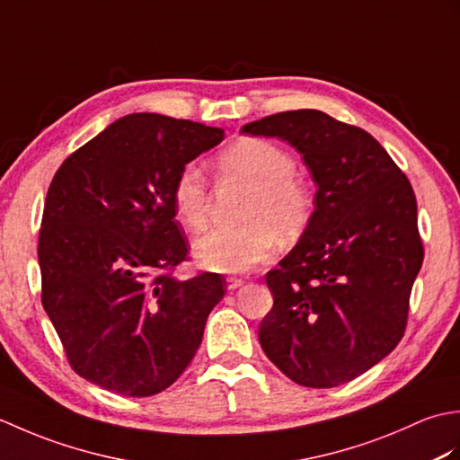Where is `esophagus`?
<instances>
[{
  "label": "esophagus",
  "instance_id": "1",
  "mask_svg": "<svg viewBox=\"0 0 460 460\" xmlns=\"http://www.w3.org/2000/svg\"><path fill=\"white\" fill-rule=\"evenodd\" d=\"M243 285H245V280H243V279H239V277H227V288L229 290H235V288H239Z\"/></svg>",
  "mask_w": 460,
  "mask_h": 460
}]
</instances>
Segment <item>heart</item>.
Segmentation results:
<instances>
[{
	"label": "heart",
	"instance_id": "obj_1",
	"mask_svg": "<svg viewBox=\"0 0 460 460\" xmlns=\"http://www.w3.org/2000/svg\"><path fill=\"white\" fill-rule=\"evenodd\" d=\"M223 180L251 188L243 201L237 227L211 229L193 245L201 267L219 272H245L265 262L277 247V235L296 239L312 217L314 195L296 175V158L285 146L262 138H247L225 150L217 160ZM178 221L190 231L208 223V183L199 165L180 170L172 188Z\"/></svg>",
	"mask_w": 460,
	"mask_h": 460
}]
</instances>
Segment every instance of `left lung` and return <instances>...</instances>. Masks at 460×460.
Masks as SVG:
<instances>
[{
  "label": "left lung",
  "mask_w": 460,
  "mask_h": 460,
  "mask_svg": "<svg viewBox=\"0 0 460 460\" xmlns=\"http://www.w3.org/2000/svg\"><path fill=\"white\" fill-rule=\"evenodd\" d=\"M241 130L295 146L318 185L306 231L265 277L275 305L261 348L300 385L348 384L405 334L423 265L411 183L374 136L326 112H279Z\"/></svg>",
  "instance_id": "8db88e82"
}]
</instances>
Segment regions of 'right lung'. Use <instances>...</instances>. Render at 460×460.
Wrapping results in <instances>:
<instances>
[{"instance_id": "right-lung-1", "label": "right lung", "mask_w": 460, "mask_h": 460, "mask_svg": "<svg viewBox=\"0 0 460 460\" xmlns=\"http://www.w3.org/2000/svg\"><path fill=\"white\" fill-rule=\"evenodd\" d=\"M223 138L199 122L130 114L68 155L49 185L37 245L43 308L71 367L112 394L170 387L227 292L217 272L172 277L188 261L173 181Z\"/></svg>"}]
</instances>
